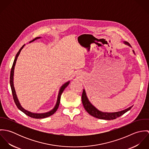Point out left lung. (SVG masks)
Returning <instances> with one entry per match:
<instances>
[{
  "label": "left lung",
  "mask_w": 149,
  "mask_h": 149,
  "mask_svg": "<svg viewBox=\"0 0 149 149\" xmlns=\"http://www.w3.org/2000/svg\"><path fill=\"white\" fill-rule=\"evenodd\" d=\"M124 43L126 45H127L131 47L130 46V45L129 44V43L125 41L124 42ZM133 53L135 54V52L134 50ZM81 99H82V103L83 104V106L84 107L85 110L86 111V112L89 113L91 115H92V116L100 119H104V120H113V119H115L118 117H120V116H122V115H123L124 113H125L126 112H127L128 111H129L132 107V106L128 107L127 109H125L124 110L120 111H118V112H102L99 111V109H97L95 107L93 106L89 101L86 93H85V89H83V92L82 93V97H81Z\"/></svg>",
  "instance_id": "left-lung-1"
}]
</instances>
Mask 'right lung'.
<instances>
[{
  "label": "right lung",
  "mask_w": 149,
  "mask_h": 149,
  "mask_svg": "<svg viewBox=\"0 0 149 149\" xmlns=\"http://www.w3.org/2000/svg\"><path fill=\"white\" fill-rule=\"evenodd\" d=\"M41 38V37H37L36 38H34V40H33L31 41H30V42H33L35 40H37V39H40ZM24 46V45H23L22 46L21 48L19 49V50L18 51V52L17 53V54H16V56L15 57V59H14V63L13 64V66H12V68H11V73H10V86H11V91H12V93H13V99H14V102L16 104V106H17V107L19 109H20L21 111H22L23 113H24L26 115H27V116L31 117V118H35V119H42V118H47L48 116H50L51 115H52L53 114H54L56 111L57 110L58 106H59V104H60V99H61V94L63 93V91H64V89H65L66 87H67V86L69 85L70 81H68L66 83H65V84H64L63 85H62L60 89V91H59V93H58V97H57V103H56V106L54 107L53 109H52L51 111H49V112H45V113H33V112H31L29 111H27L26 109H24L21 106V104L19 103V100L17 98V94H16V92H15V88H14V68H15V65L16 64V62H17V58H18V57L19 56V54H20V52H21L22 49L23 48V47Z\"/></svg>",
  "instance_id": "right-lung-1"
}]
</instances>
